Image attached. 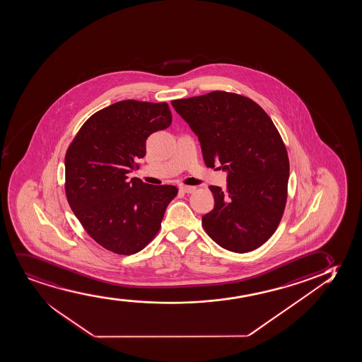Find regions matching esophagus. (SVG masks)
<instances>
[{
  "mask_svg": "<svg viewBox=\"0 0 362 362\" xmlns=\"http://www.w3.org/2000/svg\"><path fill=\"white\" fill-rule=\"evenodd\" d=\"M180 189H181L182 192L189 194V193H193L196 191V187H194V186H186V185H182V186H180Z\"/></svg>",
  "mask_w": 362,
  "mask_h": 362,
  "instance_id": "esophagus-1",
  "label": "esophagus"
}]
</instances>
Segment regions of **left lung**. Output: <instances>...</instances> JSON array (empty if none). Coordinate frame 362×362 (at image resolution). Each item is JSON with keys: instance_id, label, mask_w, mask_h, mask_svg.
<instances>
[{"instance_id": "left-lung-1", "label": "left lung", "mask_w": 362, "mask_h": 362, "mask_svg": "<svg viewBox=\"0 0 362 362\" xmlns=\"http://www.w3.org/2000/svg\"><path fill=\"white\" fill-rule=\"evenodd\" d=\"M171 104L197 134L206 166L228 171L226 191L209 186L216 204L202 226L228 251L256 250L275 233L288 199L290 165L279 131L261 106L235 93Z\"/></svg>"}]
</instances>
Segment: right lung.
Returning a JSON list of instances; mask_svg holds the SVG:
<instances>
[{
    "label": "right lung",
    "mask_w": 362,
    "mask_h": 362,
    "mask_svg": "<svg viewBox=\"0 0 362 362\" xmlns=\"http://www.w3.org/2000/svg\"><path fill=\"white\" fill-rule=\"evenodd\" d=\"M166 103L122 100L83 124L64 156V191L88 235L117 255H134L160 230L179 189L153 186L127 174L146 156V138L169 127Z\"/></svg>",
    "instance_id": "add662e5"
}]
</instances>
